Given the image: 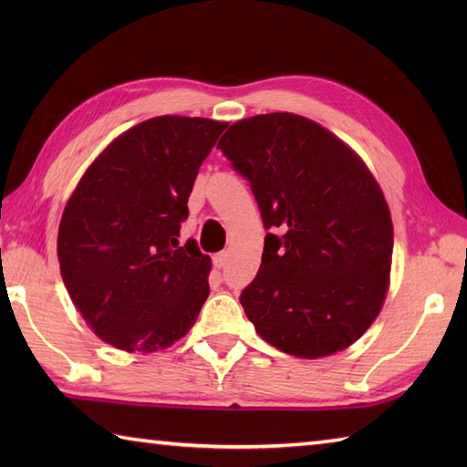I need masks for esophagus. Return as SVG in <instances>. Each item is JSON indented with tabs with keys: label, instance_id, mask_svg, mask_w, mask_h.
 <instances>
[{
	"label": "esophagus",
	"instance_id": "obj_1",
	"mask_svg": "<svg viewBox=\"0 0 467 467\" xmlns=\"http://www.w3.org/2000/svg\"><path fill=\"white\" fill-rule=\"evenodd\" d=\"M226 261H228V253H226V251L216 253V254L213 256V265L216 266V269H223V266L226 265Z\"/></svg>",
	"mask_w": 467,
	"mask_h": 467
}]
</instances>
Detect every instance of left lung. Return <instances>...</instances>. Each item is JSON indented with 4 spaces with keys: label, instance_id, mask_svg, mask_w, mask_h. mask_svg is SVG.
Wrapping results in <instances>:
<instances>
[{
    "label": "left lung",
    "instance_id": "left-lung-1",
    "mask_svg": "<svg viewBox=\"0 0 467 467\" xmlns=\"http://www.w3.org/2000/svg\"><path fill=\"white\" fill-rule=\"evenodd\" d=\"M218 148L271 231L241 293L256 333L303 359L355 343L381 311L393 254L389 206L361 158L289 112L234 122Z\"/></svg>",
    "mask_w": 467,
    "mask_h": 467
}]
</instances>
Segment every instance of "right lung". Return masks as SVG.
Here are the masks:
<instances>
[{"label": "right lung", "mask_w": 467, "mask_h": 467, "mask_svg": "<svg viewBox=\"0 0 467 467\" xmlns=\"http://www.w3.org/2000/svg\"><path fill=\"white\" fill-rule=\"evenodd\" d=\"M228 124L158 116L118 136L64 208L57 259L76 309L124 351L166 349L206 301L211 256L178 244L198 168Z\"/></svg>", "instance_id": "add662e5"}]
</instances>
